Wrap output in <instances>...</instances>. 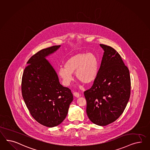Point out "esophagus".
<instances>
[{"label":"esophagus","instance_id":"obj_1","mask_svg":"<svg viewBox=\"0 0 150 150\" xmlns=\"http://www.w3.org/2000/svg\"><path fill=\"white\" fill-rule=\"evenodd\" d=\"M73 96H74V97H77V98H78V97H80V95H79V93H78V92H73Z\"/></svg>","mask_w":150,"mask_h":150}]
</instances>
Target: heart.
I'll return each instance as SVG.
<instances>
[{
	"mask_svg": "<svg viewBox=\"0 0 150 150\" xmlns=\"http://www.w3.org/2000/svg\"><path fill=\"white\" fill-rule=\"evenodd\" d=\"M98 70L99 63L96 55L83 53L69 58L65 63V67H60L58 70V75L65 86H69L73 81L72 74L75 73L78 80L88 85L96 80Z\"/></svg>",
	"mask_w": 150,
	"mask_h": 150,
	"instance_id": "heart-1",
	"label": "heart"
}]
</instances>
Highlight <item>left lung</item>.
Listing matches in <instances>:
<instances>
[{
	"label": "left lung",
	"instance_id": "8db88e82",
	"mask_svg": "<svg viewBox=\"0 0 150 150\" xmlns=\"http://www.w3.org/2000/svg\"><path fill=\"white\" fill-rule=\"evenodd\" d=\"M100 46L104 53L98 74L84 96L88 119L97 125L105 126L117 119L126 107L131 78L129 69L116 50L102 44Z\"/></svg>",
	"mask_w": 150,
	"mask_h": 150
}]
</instances>
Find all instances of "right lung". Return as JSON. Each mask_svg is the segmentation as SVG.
Returning <instances> with one entry per match:
<instances>
[{
  "instance_id": "obj_1",
  "label": "right lung",
  "mask_w": 150,
  "mask_h": 150,
  "mask_svg": "<svg viewBox=\"0 0 150 150\" xmlns=\"http://www.w3.org/2000/svg\"><path fill=\"white\" fill-rule=\"evenodd\" d=\"M60 47H50L32 56L27 62L22 80L23 100L31 115L48 127L62 123L73 100L71 90L60 83L56 71L46 59Z\"/></svg>"
}]
</instances>
